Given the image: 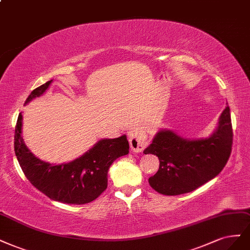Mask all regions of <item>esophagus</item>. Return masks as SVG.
Segmentation results:
<instances>
[{"label": "esophagus", "instance_id": "esophagus-1", "mask_svg": "<svg viewBox=\"0 0 250 250\" xmlns=\"http://www.w3.org/2000/svg\"><path fill=\"white\" fill-rule=\"evenodd\" d=\"M129 144L133 152H142L148 146L149 141L144 131L135 128L129 133Z\"/></svg>", "mask_w": 250, "mask_h": 250}]
</instances>
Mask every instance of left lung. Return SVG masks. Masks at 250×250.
<instances>
[{
	"label": "left lung",
	"instance_id": "left-lung-1",
	"mask_svg": "<svg viewBox=\"0 0 250 250\" xmlns=\"http://www.w3.org/2000/svg\"><path fill=\"white\" fill-rule=\"evenodd\" d=\"M231 145L233 128L229 106L221 113L216 130L207 139L187 140L162 129L144 151L156 155L160 162L157 173L149 178V184L165 195L193 191L226 167Z\"/></svg>",
	"mask_w": 250,
	"mask_h": 250
}]
</instances>
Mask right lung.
<instances>
[{"label":"right lung","mask_w":250,"mask_h":250,"mask_svg":"<svg viewBox=\"0 0 250 250\" xmlns=\"http://www.w3.org/2000/svg\"><path fill=\"white\" fill-rule=\"evenodd\" d=\"M51 82L53 80L33 90L24 104L43 95ZM21 113L15 126L14 151L24 176L50 200L64 204L83 205L96 200L107 187L111 163L129 153V143L124 134L117 139L100 140L73 161L50 165L37 158L27 148L21 136Z\"/></svg>","instance_id":"obj_1"}]
</instances>
